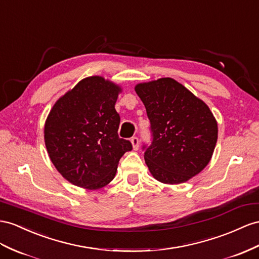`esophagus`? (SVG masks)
Returning a JSON list of instances; mask_svg holds the SVG:
<instances>
[{
  "instance_id": "obj_1",
  "label": "esophagus",
  "mask_w": 259,
  "mask_h": 259,
  "mask_svg": "<svg viewBox=\"0 0 259 259\" xmlns=\"http://www.w3.org/2000/svg\"><path fill=\"white\" fill-rule=\"evenodd\" d=\"M131 144L134 150H138L139 149V139L137 137L131 138Z\"/></svg>"
}]
</instances>
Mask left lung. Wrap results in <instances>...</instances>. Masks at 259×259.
<instances>
[{"instance_id": "left-lung-1", "label": "left lung", "mask_w": 259, "mask_h": 259, "mask_svg": "<svg viewBox=\"0 0 259 259\" xmlns=\"http://www.w3.org/2000/svg\"><path fill=\"white\" fill-rule=\"evenodd\" d=\"M153 141L144 152L156 181L182 184L209 164L218 140V122L208 105L171 77L139 83Z\"/></svg>"}]
</instances>
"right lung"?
I'll return each mask as SVG.
<instances>
[{
	"label": "right lung",
	"mask_w": 259,
	"mask_h": 259,
	"mask_svg": "<svg viewBox=\"0 0 259 259\" xmlns=\"http://www.w3.org/2000/svg\"><path fill=\"white\" fill-rule=\"evenodd\" d=\"M121 86L94 75L83 78L52 106L44 138L52 164L63 178L96 190L116 175L120 157L132 150L118 137L120 117L115 109Z\"/></svg>",
	"instance_id": "obj_1"
}]
</instances>
